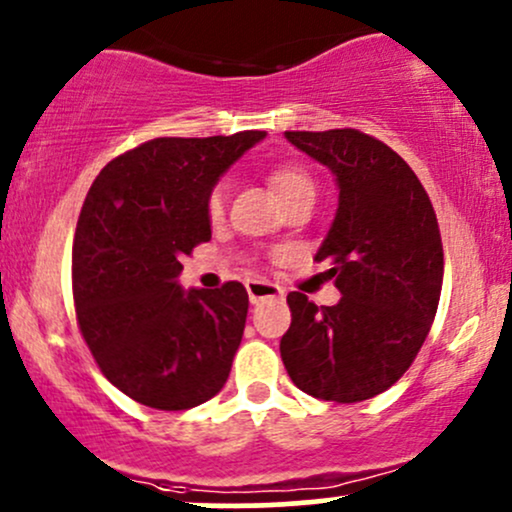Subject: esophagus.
<instances>
[{"mask_svg":"<svg viewBox=\"0 0 512 512\" xmlns=\"http://www.w3.org/2000/svg\"><path fill=\"white\" fill-rule=\"evenodd\" d=\"M247 296H250V303H260L265 299H284V289L279 284L262 282V279H252V282L245 284Z\"/></svg>","mask_w":512,"mask_h":512,"instance_id":"obj_1","label":"esophagus"}]
</instances>
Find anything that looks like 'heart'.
I'll return each instance as SVG.
<instances>
[{"instance_id":"b5f03b06","label":"heart","mask_w":512,"mask_h":512,"mask_svg":"<svg viewBox=\"0 0 512 512\" xmlns=\"http://www.w3.org/2000/svg\"><path fill=\"white\" fill-rule=\"evenodd\" d=\"M269 184H272L274 194L279 196V201H289L299 194H316V187H313V179L308 177L306 172L299 170V167H277L269 174ZM223 206H226V184H218L209 196V213L211 218H218L223 213Z\"/></svg>"}]
</instances>
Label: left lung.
Instances as JSON below:
<instances>
[{
    "mask_svg": "<svg viewBox=\"0 0 512 512\" xmlns=\"http://www.w3.org/2000/svg\"><path fill=\"white\" fill-rule=\"evenodd\" d=\"M328 167L338 209L316 260L342 299L316 306L291 291L284 367L308 396L357 403L396 384L423 347L440 303L442 240L430 196L401 155L355 128L286 131Z\"/></svg>",
    "mask_w": 512,
    "mask_h": 512,
    "instance_id": "1",
    "label": "left lung"
}]
</instances>
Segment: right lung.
<instances>
[{
  "label": "right lung",
  "instance_id": "right-lung-1",
  "mask_svg": "<svg viewBox=\"0 0 512 512\" xmlns=\"http://www.w3.org/2000/svg\"><path fill=\"white\" fill-rule=\"evenodd\" d=\"M265 131L155 138L111 160L84 199L72 245L82 338L116 389L187 411L228 381L247 291L184 289L182 257L211 238L209 196Z\"/></svg>",
  "mask_w": 512,
  "mask_h": 512
}]
</instances>
